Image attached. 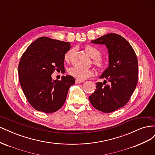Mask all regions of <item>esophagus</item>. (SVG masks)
Wrapping results in <instances>:
<instances>
[{"mask_svg": "<svg viewBox=\"0 0 155 155\" xmlns=\"http://www.w3.org/2000/svg\"><path fill=\"white\" fill-rule=\"evenodd\" d=\"M83 81H82V80H79V79H76V83H83Z\"/></svg>", "mask_w": 155, "mask_h": 155, "instance_id": "esophagus-1", "label": "esophagus"}]
</instances>
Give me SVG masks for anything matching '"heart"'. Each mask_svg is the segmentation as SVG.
<instances>
[{
    "label": "heart",
    "instance_id": "heart-1",
    "mask_svg": "<svg viewBox=\"0 0 155 155\" xmlns=\"http://www.w3.org/2000/svg\"><path fill=\"white\" fill-rule=\"evenodd\" d=\"M85 50L87 54L94 59L93 63L96 67L100 70H104L107 65V61L101 58V51L99 49L92 45H86ZM72 54V50H68L64 55V60L66 62L70 61ZM68 73L72 76L76 78L79 80H85V79L93 76L94 71L92 69L83 68L79 67H73L68 70Z\"/></svg>",
    "mask_w": 155,
    "mask_h": 155
}]
</instances>
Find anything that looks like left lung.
I'll return each mask as SVG.
<instances>
[{
	"mask_svg": "<svg viewBox=\"0 0 155 155\" xmlns=\"http://www.w3.org/2000/svg\"><path fill=\"white\" fill-rule=\"evenodd\" d=\"M91 43L107 46L109 64L100 77L104 81L96 83L95 92L88 98L97 110L109 113L124 107L130 100L138 83V59L129 42L118 34L110 33Z\"/></svg>",
	"mask_w": 155,
	"mask_h": 155,
	"instance_id": "1",
	"label": "left lung"
}]
</instances>
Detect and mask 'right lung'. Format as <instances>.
<instances>
[{
    "label": "right lung",
    "mask_w": 155,
    "mask_h": 155,
    "mask_svg": "<svg viewBox=\"0 0 155 155\" xmlns=\"http://www.w3.org/2000/svg\"><path fill=\"white\" fill-rule=\"evenodd\" d=\"M71 48L68 42L41 37L27 48L18 67L22 91L32 107L38 111L51 113L64 105L69 88L75 83L71 76L54 81L55 70L63 71L64 55Z\"/></svg>",
    "instance_id": "obj_1"
}]
</instances>
